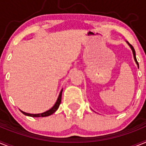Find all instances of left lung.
<instances>
[{
	"label": "left lung",
	"mask_w": 146,
	"mask_h": 146,
	"mask_svg": "<svg viewBox=\"0 0 146 146\" xmlns=\"http://www.w3.org/2000/svg\"><path fill=\"white\" fill-rule=\"evenodd\" d=\"M126 43L128 44V45L130 47V48H131V50H132V53H133L134 59H135V63H136L137 65V67H138V68H139V64H138V62H137V58H136V55H135V49H134V47H132V46H131V45L128 42H126Z\"/></svg>",
	"instance_id": "obj_1"
}]
</instances>
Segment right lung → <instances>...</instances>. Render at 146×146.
Masks as SVG:
<instances>
[{
  "label": "right lung",
  "mask_w": 146,
  "mask_h": 146,
  "mask_svg": "<svg viewBox=\"0 0 146 146\" xmlns=\"http://www.w3.org/2000/svg\"><path fill=\"white\" fill-rule=\"evenodd\" d=\"M62 91H63V89H62L61 91H60V94H59V96L57 99V101L55 103L53 106L52 108H50V110H47V111L44 112V113H38V114H31V113H25V112H23L22 110L20 111L23 113L24 115H27V116H31V117H47L50 115L53 114L58 109L59 106H60V102H61V96H62Z\"/></svg>",
  "instance_id": "add662e5"
}]
</instances>
